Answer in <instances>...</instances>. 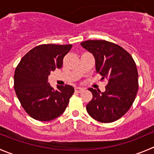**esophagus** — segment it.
<instances>
[{"mask_svg": "<svg viewBox=\"0 0 154 154\" xmlns=\"http://www.w3.org/2000/svg\"><path fill=\"white\" fill-rule=\"evenodd\" d=\"M82 91H84V88H80V87H77L75 88V91L77 92V93H81Z\"/></svg>", "mask_w": 154, "mask_h": 154, "instance_id": "obj_1", "label": "esophagus"}]
</instances>
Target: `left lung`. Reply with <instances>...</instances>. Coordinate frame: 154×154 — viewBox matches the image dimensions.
Wrapping results in <instances>:
<instances>
[{
    "mask_svg": "<svg viewBox=\"0 0 154 154\" xmlns=\"http://www.w3.org/2000/svg\"><path fill=\"white\" fill-rule=\"evenodd\" d=\"M81 45L95 59L96 72L107 79L106 91L89 88L92 100L88 113L98 122H112L123 116L132 105L138 90V73L132 57L122 47L104 40H88Z\"/></svg>",
    "mask_w": 154,
    "mask_h": 154,
    "instance_id": "obj_1",
    "label": "left lung"
}]
</instances>
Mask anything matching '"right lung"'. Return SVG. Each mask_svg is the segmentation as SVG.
<instances>
[{"label":"right lung","instance_id":"1","mask_svg":"<svg viewBox=\"0 0 154 154\" xmlns=\"http://www.w3.org/2000/svg\"><path fill=\"white\" fill-rule=\"evenodd\" d=\"M72 45H42L22 58L14 72V89L22 106L32 118L47 122L57 118L68 106L74 88L54 89L48 82L51 71L60 69Z\"/></svg>","mask_w":154,"mask_h":154}]
</instances>
